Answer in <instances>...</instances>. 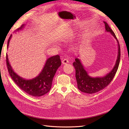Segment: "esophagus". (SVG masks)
<instances>
[{
    "label": "esophagus",
    "mask_w": 129,
    "mask_h": 129,
    "mask_svg": "<svg viewBox=\"0 0 129 129\" xmlns=\"http://www.w3.org/2000/svg\"><path fill=\"white\" fill-rule=\"evenodd\" d=\"M68 62H69V61H68V59L67 58H64V59H62V63L63 64H66L68 63Z\"/></svg>",
    "instance_id": "obj_1"
}]
</instances>
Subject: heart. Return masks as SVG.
<instances>
[{"label": "heart", "mask_w": 129, "mask_h": 129, "mask_svg": "<svg viewBox=\"0 0 129 129\" xmlns=\"http://www.w3.org/2000/svg\"><path fill=\"white\" fill-rule=\"evenodd\" d=\"M73 33H74V31H73V30H72L71 31V32H70V33H69V35H68V38H69V37H71L73 35V34H74Z\"/></svg>", "instance_id": "obj_1"}]
</instances>
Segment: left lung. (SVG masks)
<instances>
[{"label": "left lung", "instance_id": "8db88e82", "mask_svg": "<svg viewBox=\"0 0 129 129\" xmlns=\"http://www.w3.org/2000/svg\"><path fill=\"white\" fill-rule=\"evenodd\" d=\"M105 24L106 32L111 33L112 35L117 40L118 45V51L117 59L115 64L112 71L107 74L105 76L102 77L93 78L89 75L87 72L85 70L83 65L81 63L80 59L78 58L75 59L73 62V66L75 69V78H76L78 88L81 92L87 93H96L99 91L103 89L108 85L109 84L113 79L119 67L120 59V48L118 40L116 37L114 33L108 26L107 23L103 22Z\"/></svg>", "mask_w": 129, "mask_h": 129}]
</instances>
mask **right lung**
Here are the masks:
<instances>
[{
    "mask_svg": "<svg viewBox=\"0 0 129 129\" xmlns=\"http://www.w3.org/2000/svg\"><path fill=\"white\" fill-rule=\"evenodd\" d=\"M24 27V24L16 29V32L21 30ZM12 35L8 40L7 47L10 42ZM7 64L9 73L12 80L24 92L29 95L39 97L48 93L51 89L53 78L57 69L61 65L60 57L58 55H56L47 59L45 64L42 72L37 77L32 79H25L17 74L12 70L11 66L9 61L8 56L7 54Z\"/></svg>",
    "mask_w": 129,
    "mask_h": 129,
    "instance_id": "1",
    "label": "right lung"
}]
</instances>
